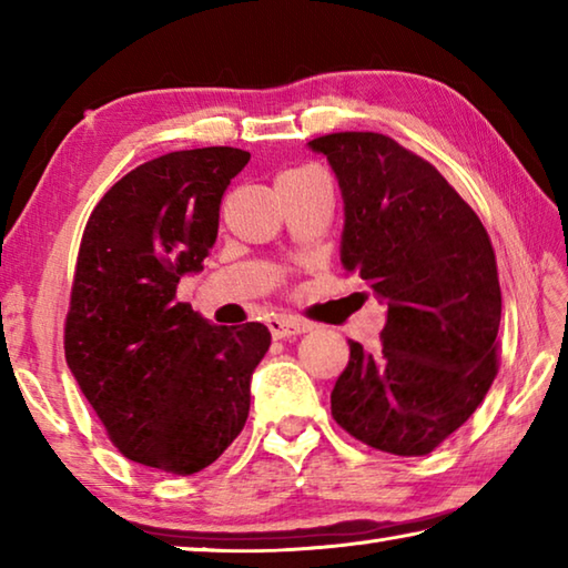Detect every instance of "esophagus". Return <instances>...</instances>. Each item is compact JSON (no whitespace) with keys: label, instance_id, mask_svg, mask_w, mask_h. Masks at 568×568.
Instances as JSON below:
<instances>
[{"label":"esophagus","instance_id":"1","mask_svg":"<svg viewBox=\"0 0 568 568\" xmlns=\"http://www.w3.org/2000/svg\"><path fill=\"white\" fill-rule=\"evenodd\" d=\"M267 328H271L273 338H293V335L307 333L313 325L301 318H293V315H275V318L267 321Z\"/></svg>","mask_w":568,"mask_h":568}]
</instances>
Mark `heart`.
<instances>
[{"mask_svg": "<svg viewBox=\"0 0 568 568\" xmlns=\"http://www.w3.org/2000/svg\"><path fill=\"white\" fill-rule=\"evenodd\" d=\"M303 170H307V168H303ZM293 172H301V170H287V172H283V175H293Z\"/></svg>", "mask_w": 568, "mask_h": 568, "instance_id": "obj_1", "label": "heart"}]
</instances>
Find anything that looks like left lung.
Segmentation results:
<instances>
[{"mask_svg":"<svg viewBox=\"0 0 568 568\" xmlns=\"http://www.w3.org/2000/svg\"><path fill=\"white\" fill-rule=\"evenodd\" d=\"M307 145L338 178L343 267L388 307L378 355L348 341L331 413L365 446L426 456L464 426L498 373L491 237L430 162L386 134L333 132Z\"/></svg>","mask_w":568,"mask_h":568,"instance_id":"8db88e82","label":"left lung"}]
</instances>
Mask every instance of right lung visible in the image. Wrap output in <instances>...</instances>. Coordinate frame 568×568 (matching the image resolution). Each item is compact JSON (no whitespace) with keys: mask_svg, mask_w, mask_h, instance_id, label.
Listing matches in <instances>:
<instances>
[{"mask_svg":"<svg viewBox=\"0 0 568 568\" xmlns=\"http://www.w3.org/2000/svg\"><path fill=\"white\" fill-rule=\"evenodd\" d=\"M250 152L180 150L134 168L92 210L77 255L64 355L124 458L190 476L243 430L263 323L210 325L178 303L203 271L220 200Z\"/></svg>","mask_w":568,"mask_h":568,"instance_id":"obj_1","label":"right lung"}]
</instances>
